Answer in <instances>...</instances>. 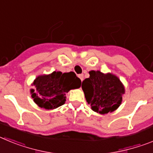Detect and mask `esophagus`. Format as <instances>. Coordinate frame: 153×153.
Here are the masks:
<instances>
[{
	"label": "esophagus",
	"instance_id": "obj_1",
	"mask_svg": "<svg viewBox=\"0 0 153 153\" xmlns=\"http://www.w3.org/2000/svg\"><path fill=\"white\" fill-rule=\"evenodd\" d=\"M78 77L81 79V81L83 80V74H79L78 75Z\"/></svg>",
	"mask_w": 153,
	"mask_h": 153
}]
</instances>
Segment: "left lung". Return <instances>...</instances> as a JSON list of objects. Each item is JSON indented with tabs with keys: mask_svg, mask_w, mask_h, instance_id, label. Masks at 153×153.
<instances>
[{
	"mask_svg": "<svg viewBox=\"0 0 153 153\" xmlns=\"http://www.w3.org/2000/svg\"><path fill=\"white\" fill-rule=\"evenodd\" d=\"M90 77L82 83L86 102L93 111L100 114L111 113L122 102L125 88L117 76L91 70Z\"/></svg>",
	"mask_w": 153,
	"mask_h": 153,
	"instance_id": "8db88e82",
	"label": "left lung"
}]
</instances>
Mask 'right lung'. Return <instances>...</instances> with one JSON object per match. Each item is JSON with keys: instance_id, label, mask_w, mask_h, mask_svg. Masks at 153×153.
<instances>
[{"instance_id": "right-lung-1", "label": "right lung", "mask_w": 153, "mask_h": 153, "mask_svg": "<svg viewBox=\"0 0 153 153\" xmlns=\"http://www.w3.org/2000/svg\"><path fill=\"white\" fill-rule=\"evenodd\" d=\"M31 97L35 103L46 109H56L66 101V93L80 87L81 80L74 72L62 74L53 71L48 75L38 76L33 81Z\"/></svg>"}]
</instances>
